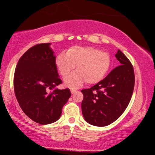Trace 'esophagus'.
Returning <instances> with one entry per match:
<instances>
[{
	"label": "esophagus",
	"mask_w": 155,
	"mask_h": 155,
	"mask_svg": "<svg viewBox=\"0 0 155 155\" xmlns=\"http://www.w3.org/2000/svg\"><path fill=\"white\" fill-rule=\"evenodd\" d=\"M76 91H77V90H76V89H71V93L72 94H74V93H75V92H76Z\"/></svg>",
	"instance_id": "1"
}]
</instances>
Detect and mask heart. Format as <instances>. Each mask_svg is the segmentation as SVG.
Returning <instances> with one entry per match:
<instances>
[{
  "label": "heart",
  "mask_w": 155,
  "mask_h": 155,
  "mask_svg": "<svg viewBox=\"0 0 155 155\" xmlns=\"http://www.w3.org/2000/svg\"><path fill=\"white\" fill-rule=\"evenodd\" d=\"M109 54L92 47L74 46L65 53H60L55 59L58 72L63 77L68 75L75 68L76 71L64 80L66 87L75 88L85 81L87 84H95L102 80L110 67Z\"/></svg>",
  "instance_id": "b5f03b06"
}]
</instances>
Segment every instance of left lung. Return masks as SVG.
<instances>
[{
	"label": "left lung",
	"mask_w": 155,
	"mask_h": 155,
	"mask_svg": "<svg viewBox=\"0 0 155 155\" xmlns=\"http://www.w3.org/2000/svg\"><path fill=\"white\" fill-rule=\"evenodd\" d=\"M118 67L90 89L81 90V111L85 121L104 127L120 117L128 106L134 89L135 76L130 60L120 50L115 54Z\"/></svg>",
	"instance_id": "obj_1"
}]
</instances>
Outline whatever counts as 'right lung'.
I'll return each mask as SVG.
<instances>
[{
  "label": "right lung",
  "mask_w": 155,
  "mask_h": 155,
  "mask_svg": "<svg viewBox=\"0 0 155 155\" xmlns=\"http://www.w3.org/2000/svg\"><path fill=\"white\" fill-rule=\"evenodd\" d=\"M50 45L40 44L30 48L19 60L14 79L15 95L23 112L41 124L59 120L71 95L69 89L49 92L62 83Z\"/></svg>",
  "instance_id": "1"
}]
</instances>
